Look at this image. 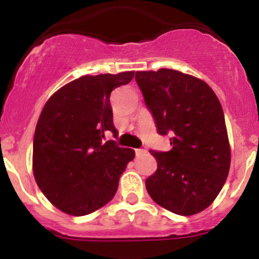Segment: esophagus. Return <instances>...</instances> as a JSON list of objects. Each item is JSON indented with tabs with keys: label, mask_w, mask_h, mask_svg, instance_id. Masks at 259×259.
I'll return each mask as SVG.
<instances>
[{
	"label": "esophagus",
	"mask_w": 259,
	"mask_h": 259,
	"mask_svg": "<svg viewBox=\"0 0 259 259\" xmlns=\"http://www.w3.org/2000/svg\"><path fill=\"white\" fill-rule=\"evenodd\" d=\"M144 153H145V149H135V154H137V156L143 155Z\"/></svg>",
	"instance_id": "esophagus-1"
}]
</instances>
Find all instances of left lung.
<instances>
[{
	"mask_svg": "<svg viewBox=\"0 0 259 259\" xmlns=\"http://www.w3.org/2000/svg\"><path fill=\"white\" fill-rule=\"evenodd\" d=\"M135 80L169 151L150 150L158 169L145 180L151 199L179 215L209 207L228 177L231 149L223 109L210 86L177 70L138 71Z\"/></svg>",
	"mask_w": 259,
	"mask_h": 259,
	"instance_id": "obj_1",
	"label": "left lung"
}]
</instances>
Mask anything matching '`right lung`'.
Masks as SVG:
<instances>
[{
	"mask_svg": "<svg viewBox=\"0 0 259 259\" xmlns=\"http://www.w3.org/2000/svg\"><path fill=\"white\" fill-rule=\"evenodd\" d=\"M134 71L79 77L45 104L33 137L36 183L50 202L70 215H86L114 198L119 179L135 151L117 137L110 94L126 85Z\"/></svg>",
	"mask_w": 259,
	"mask_h": 259,
	"instance_id": "right-lung-1",
	"label": "right lung"
}]
</instances>
